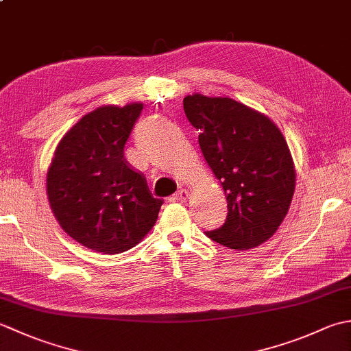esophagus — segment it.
Returning a JSON list of instances; mask_svg holds the SVG:
<instances>
[{"label": "esophagus", "instance_id": "1", "mask_svg": "<svg viewBox=\"0 0 351 351\" xmlns=\"http://www.w3.org/2000/svg\"><path fill=\"white\" fill-rule=\"evenodd\" d=\"M189 197H190V193L187 190H180V191H176L175 195L170 197V200H171V202H181L182 204Z\"/></svg>", "mask_w": 351, "mask_h": 351}]
</instances>
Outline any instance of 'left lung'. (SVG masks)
<instances>
[{
    "instance_id": "1",
    "label": "left lung",
    "mask_w": 351,
    "mask_h": 351,
    "mask_svg": "<svg viewBox=\"0 0 351 351\" xmlns=\"http://www.w3.org/2000/svg\"><path fill=\"white\" fill-rule=\"evenodd\" d=\"M189 122L200 131L199 146L221 182L228 215L205 232L225 247L263 244L285 219L295 187L287 140L270 119L230 98H184Z\"/></svg>"
}]
</instances>
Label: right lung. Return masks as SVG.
I'll list each match as a JSON object with an SVG mask.
<instances>
[{"label":"right lung","instance_id":"1","mask_svg":"<svg viewBox=\"0 0 351 351\" xmlns=\"http://www.w3.org/2000/svg\"><path fill=\"white\" fill-rule=\"evenodd\" d=\"M141 110L143 104L96 108L66 132L51 161L52 213L73 240L95 252L132 249L162 205L123 154Z\"/></svg>","mask_w":351,"mask_h":351}]
</instances>
